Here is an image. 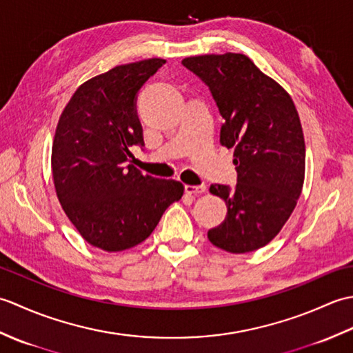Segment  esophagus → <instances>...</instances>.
<instances>
[{"label":"esophagus","mask_w":353,"mask_h":353,"mask_svg":"<svg viewBox=\"0 0 353 353\" xmlns=\"http://www.w3.org/2000/svg\"><path fill=\"white\" fill-rule=\"evenodd\" d=\"M185 192H186V194H194V196H197V194L206 192V186H205V185H200V186L185 185Z\"/></svg>","instance_id":"34e87169"}]
</instances>
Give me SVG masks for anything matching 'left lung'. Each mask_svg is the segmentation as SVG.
I'll list each match as a JSON object with an SVG mask.
<instances>
[{
    "label": "left lung",
    "instance_id": "left-lung-1",
    "mask_svg": "<svg viewBox=\"0 0 353 353\" xmlns=\"http://www.w3.org/2000/svg\"><path fill=\"white\" fill-rule=\"evenodd\" d=\"M182 65L209 88L224 118L220 144L235 148L236 185L209 188L228 205L209 241L230 253L258 250L279 234L302 192L305 141L294 103L244 54L186 57Z\"/></svg>",
    "mask_w": 353,
    "mask_h": 353
}]
</instances>
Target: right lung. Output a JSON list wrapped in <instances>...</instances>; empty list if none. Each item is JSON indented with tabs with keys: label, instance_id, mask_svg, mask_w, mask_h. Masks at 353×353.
<instances>
[{
	"label": "right lung",
	"instance_id": "right-lung-1",
	"mask_svg": "<svg viewBox=\"0 0 353 353\" xmlns=\"http://www.w3.org/2000/svg\"><path fill=\"white\" fill-rule=\"evenodd\" d=\"M163 59L121 65L81 85L59 119L51 167L59 201L89 244L121 252L150 236L183 185L142 174L130 163L144 147L139 89Z\"/></svg>",
	"mask_w": 353,
	"mask_h": 353
}]
</instances>
